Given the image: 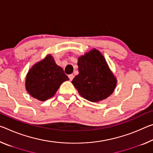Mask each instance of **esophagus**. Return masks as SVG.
Here are the masks:
<instances>
[{"label":"esophagus","instance_id":"obj_1","mask_svg":"<svg viewBox=\"0 0 153 153\" xmlns=\"http://www.w3.org/2000/svg\"><path fill=\"white\" fill-rule=\"evenodd\" d=\"M69 80H70V81L73 80V79L74 78V74H70V75H69Z\"/></svg>","mask_w":153,"mask_h":153}]
</instances>
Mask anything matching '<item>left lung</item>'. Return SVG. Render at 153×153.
<instances>
[{"label":"left lung","instance_id":"obj_1","mask_svg":"<svg viewBox=\"0 0 153 153\" xmlns=\"http://www.w3.org/2000/svg\"><path fill=\"white\" fill-rule=\"evenodd\" d=\"M79 74L72 84L79 94L91 102L107 99L114 91L117 79L98 50L93 48L77 59Z\"/></svg>","mask_w":153,"mask_h":153}]
</instances>
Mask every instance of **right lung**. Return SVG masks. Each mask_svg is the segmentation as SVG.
<instances>
[{
  "label": "right lung",
  "instance_id": "right-lung-1",
  "mask_svg": "<svg viewBox=\"0 0 153 153\" xmlns=\"http://www.w3.org/2000/svg\"><path fill=\"white\" fill-rule=\"evenodd\" d=\"M69 79L62 68L56 64L52 56L48 54L28 70L25 87L33 98L44 101L52 97L60 86Z\"/></svg>",
  "mask_w": 153,
  "mask_h": 153
}]
</instances>
